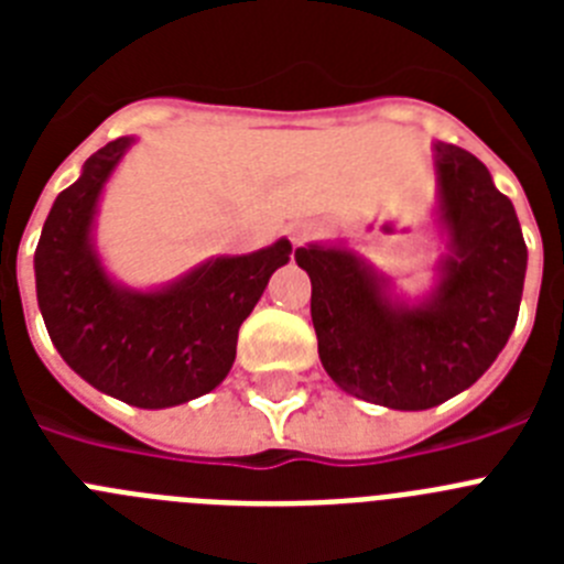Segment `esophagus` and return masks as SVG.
Returning <instances> with one entry per match:
<instances>
[{
  "label": "esophagus",
  "mask_w": 564,
  "mask_h": 564,
  "mask_svg": "<svg viewBox=\"0 0 564 564\" xmlns=\"http://www.w3.org/2000/svg\"><path fill=\"white\" fill-rule=\"evenodd\" d=\"M288 237H291L293 246H302V242L311 237V226H305V223H293V226L288 228Z\"/></svg>",
  "instance_id": "1"
}]
</instances>
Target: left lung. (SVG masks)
Here are the masks:
<instances>
[{
    "mask_svg": "<svg viewBox=\"0 0 564 564\" xmlns=\"http://www.w3.org/2000/svg\"><path fill=\"white\" fill-rule=\"evenodd\" d=\"M446 257L417 302L344 246L296 248L311 276L318 358L344 392L387 410H432L495 364L520 313L528 248L488 169L455 143L432 147Z\"/></svg>",
    "mask_w": 564,
    "mask_h": 564,
    "instance_id": "left-lung-1",
    "label": "left lung"
}]
</instances>
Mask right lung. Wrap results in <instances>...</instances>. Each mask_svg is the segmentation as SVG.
<instances>
[{"instance_id":"right-lung-1","label":"right lung","mask_w":564,"mask_h":564,"mask_svg":"<svg viewBox=\"0 0 564 564\" xmlns=\"http://www.w3.org/2000/svg\"><path fill=\"white\" fill-rule=\"evenodd\" d=\"M134 138L89 154L64 188L36 246L39 311L50 341L87 383L141 410H166L212 392L237 358L239 325L268 279L288 265L291 242L217 257L154 291L115 282L96 251V214L109 174Z\"/></svg>"}]
</instances>
